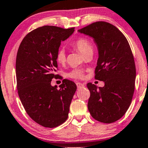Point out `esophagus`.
Returning <instances> with one entry per match:
<instances>
[{
    "mask_svg": "<svg viewBox=\"0 0 148 148\" xmlns=\"http://www.w3.org/2000/svg\"><path fill=\"white\" fill-rule=\"evenodd\" d=\"M77 88H82L83 86H84V85L82 83H77Z\"/></svg>",
    "mask_w": 148,
    "mask_h": 148,
    "instance_id": "1",
    "label": "esophagus"
}]
</instances>
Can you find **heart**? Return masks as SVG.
<instances>
[{"label": "heart", "mask_w": 148, "mask_h": 148, "mask_svg": "<svg viewBox=\"0 0 148 148\" xmlns=\"http://www.w3.org/2000/svg\"><path fill=\"white\" fill-rule=\"evenodd\" d=\"M73 47L79 50L84 56H87L88 54H92V45L89 40L85 38H79L73 43ZM57 62L60 64H63L66 61V53L65 50L63 48H60L57 53L56 56ZM69 77L73 79H81L84 77V71L80 69H75L69 73Z\"/></svg>", "instance_id": "heart-1"}]
</instances>
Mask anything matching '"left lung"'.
I'll return each mask as SVG.
<instances>
[{
    "label": "left lung",
    "mask_w": 148,
    "mask_h": 148,
    "mask_svg": "<svg viewBox=\"0 0 148 148\" xmlns=\"http://www.w3.org/2000/svg\"><path fill=\"white\" fill-rule=\"evenodd\" d=\"M78 32L93 38L98 50L95 79L105 82L99 88L87 84L89 112L97 121L113 123L126 112L134 95L136 71L131 47L124 35L108 22H94Z\"/></svg>",
    "instance_id": "obj_1"
}]
</instances>
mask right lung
<instances>
[{
    "instance_id": "1",
    "label": "right lung",
    "mask_w": 148,
    "mask_h": 148,
    "mask_svg": "<svg viewBox=\"0 0 148 148\" xmlns=\"http://www.w3.org/2000/svg\"><path fill=\"white\" fill-rule=\"evenodd\" d=\"M74 28L43 26L22 40L16 59L18 95L24 108L37 124L54 128L64 122L77 85L64 79L58 88L51 81L58 75L56 56L61 42L74 33Z\"/></svg>"
}]
</instances>
